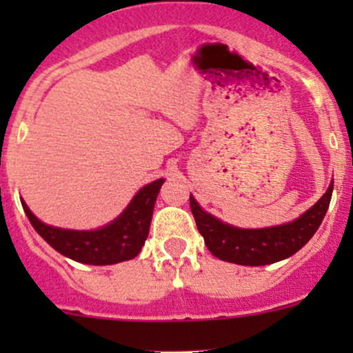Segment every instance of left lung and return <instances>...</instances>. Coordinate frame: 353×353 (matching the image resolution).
Returning <instances> with one entry per match:
<instances>
[{"instance_id":"obj_1","label":"left lung","mask_w":353,"mask_h":353,"mask_svg":"<svg viewBox=\"0 0 353 353\" xmlns=\"http://www.w3.org/2000/svg\"><path fill=\"white\" fill-rule=\"evenodd\" d=\"M331 193L333 183L316 205L294 222L266 229H239L223 223L206 213L193 196H190V206L199 234L215 258L243 266H263L282 261L309 243L328 212Z\"/></svg>"}]
</instances>
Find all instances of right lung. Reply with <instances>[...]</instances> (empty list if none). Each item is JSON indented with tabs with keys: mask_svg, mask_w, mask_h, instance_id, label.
I'll return each instance as SVG.
<instances>
[{
	"mask_svg": "<svg viewBox=\"0 0 353 353\" xmlns=\"http://www.w3.org/2000/svg\"><path fill=\"white\" fill-rule=\"evenodd\" d=\"M163 179L141 188L116 220L95 230H70L46 225L22 201L32 227L51 248L85 265H114L138 256L150 230L152 213Z\"/></svg>",
	"mask_w": 353,
	"mask_h": 353,
	"instance_id": "add662e5",
	"label": "right lung"
}]
</instances>
